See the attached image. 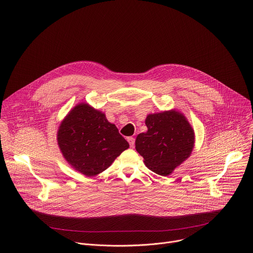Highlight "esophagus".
<instances>
[{
	"mask_svg": "<svg viewBox=\"0 0 253 253\" xmlns=\"http://www.w3.org/2000/svg\"><path fill=\"white\" fill-rule=\"evenodd\" d=\"M127 141L129 142L130 147L133 148V147H134V144H135V139H134L133 137H128V138H127Z\"/></svg>",
	"mask_w": 253,
	"mask_h": 253,
	"instance_id": "1",
	"label": "esophagus"
}]
</instances>
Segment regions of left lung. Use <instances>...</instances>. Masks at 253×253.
<instances>
[{"instance_id": "obj_1", "label": "left lung", "mask_w": 253, "mask_h": 253, "mask_svg": "<svg viewBox=\"0 0 253 253\" xmlns=\"http://www.w3.org/2000/svg\"><path fill=\"white\" fill-rule=\"evenodd\" d=\"M147 132L135 141L137 152L153 172L167 176L186 160L194 147V131L183 114L176 110L149 114Z\"/></svg>"}]
</instances>
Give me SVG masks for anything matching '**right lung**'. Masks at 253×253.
I'll list each match as a JSON object with an SVG mask.
<instances>
[{
  "mask_svg": "<svg viewBox=\"0 0 253 253\" xmlns=\"http://www.w3.org/2000/svg\"><path fill=\"white\" fill-rule=\"evenodd\" d=\"M57 139L67 162L88 177L106 170L129 147L117 127L87 103L78 104L69 112Z\"/></svg>",
  "mask_w": 253,
  "mask_h": 253,
  "instance_id": "1",
  "label": "right lung"
}]
</instances>
